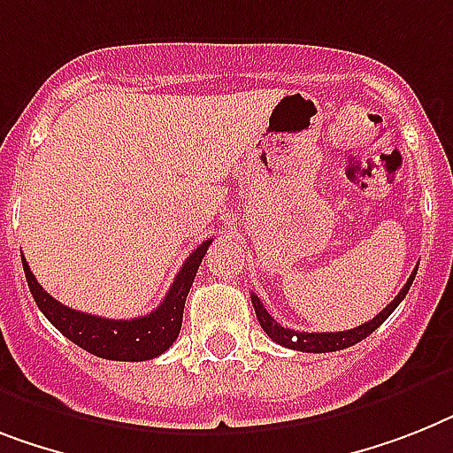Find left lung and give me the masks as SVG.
I'll return each instance as SVG.
<instances>
[{"label":"left lung","mask_w":453,"mask_h":453,"mask_svg":"<svg viewBox=\"0 0 453 453\" xmlns=\"http://www.w3.org/2000/svg\"><path fill=\"white\" fill-rule=\"evenodd\" d=\"M417 268L412 271V275H410V280L405 282V287L398 291V296L388 303L387 308H384L380 315L372 317V319L365 321V324H361V326L349 328V331H338V334H305V331L285 328L282 324H278V321L268 315V310L264 308V303L254 296V294H252V305H254V312H257V319H259L261 328L266 331V335L273 340V342H278V345L287 347V349H296V352H312V354L338 352V349L352 347V345H357V342H361L364 338H368V335L372 334L377 326H380V324H384V321H387V317L391 315V312H394V310L401 305L403 298L407 296V291H410V287H412V282H414V275H417Z\"/></svg>","instance_id":"8db88e82"}]
</instances>
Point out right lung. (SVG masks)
Returning <instances> with one entry per match:
<instances>
[{
  "mask_svg": "<svg viewBox=\"0 0 453 453\" xmlns=\"http://www.w3.org/2000/svg\"><path fill=\"white\" fill-rule=\"evenodd\" d=\"M211 242L212 241L201 242L199 248L187 257L180 273L175 275L173 285L159 303V308L136 319H104V317L66 308L36 282L25 257H22V268H25L29 291L39 310L65 338L83 347L85 352L108 358V361H148L166 352L180 334L187 294L192 289L201 259L208 252Z\"/></svg>",
  "mask_w": 453,
  "mask_h": 453,
  "instance_id": "right-lung-1",
  "label": "right lung"
}]
</instances>
